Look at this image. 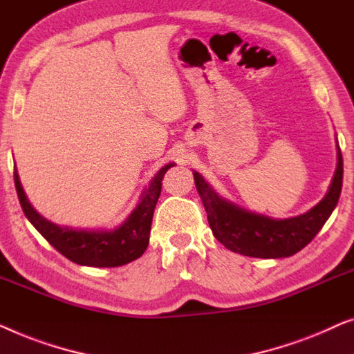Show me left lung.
Segmentation results:
<instances>
[{
  "label": "left lung",
  "mask_w": 354,
  "mask_h": 354,
  "mask_svg": "<svg viewBox=\"0 0 354 354\" xmlns=\"http://www.w3.org/2000/svg\"><path fill=\"white\" fill-rule=\"evenodd\" d=\"M196 187L205 207L208 225L227 250L255 258L292 257L310 243L335 208L342 192L343 158L338 147V163L326 197L310 212L287 220H272L243 210L223 201L197 171Z\"/></svg>",
  "instance_id": "obj_1"
}]
</instances>
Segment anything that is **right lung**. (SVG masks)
Returning <instances> with one entry per match:
<instances>
[{
  "label": "right lung",
  "instance_id": "right-lung-1",
  "mask_svg": "<svg viewBox=\"0 0 354 354\" xmlns=\"http://www.w3.org/2000/svg\"><path fill=\"white\" fill-rule=\"evenodd\" d=\"M170 167H173V163H168L157 173L156 178H152L149 187L142 192L139 205L122 226L112 231H83V229L54 225L30 205L19 181L17 171H14V183H16L19 202L28 221L59 253L77 265L115 268L136 260L146 252L153 210L162 191V179Z\"/></svg>",
  "mask_w": 354,
  "mask_h": 354
}]
</instances>
